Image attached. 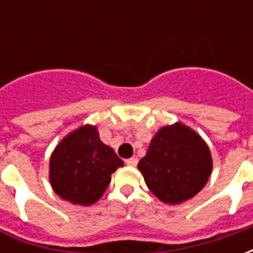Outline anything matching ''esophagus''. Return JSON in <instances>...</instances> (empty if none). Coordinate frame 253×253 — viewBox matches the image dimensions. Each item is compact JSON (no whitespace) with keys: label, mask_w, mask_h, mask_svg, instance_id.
Masks as SVG:
<instances>
[{"label":"esophagus","mask_w":253,"mask_h":253,"mask_svg":"<svg viewBox=\"0 0 253 253\" xmlns=\"http://www.w3.org/2000/svg\"><path fill=\"white\" fill-rule=\"evenodd\" d=\"M126 164L128 165V167H135V165L138 164V159H137V157H131V159H127Z\"/></svg>","instance_id":"obj_1"}]
</instances>
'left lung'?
<instances>
[{
  "mask_svg": "<svg viewBox=\"0 0 253 253\" xmlns=\"http://www.w3.org/2000/svg\"><path fill=\"white\" fill-rule=\"evenodd\" d=\"M146 186L160 201L179 205L199 192L212 169L210 149L190 127L165 126L150 141L138 163Z\"/></svg>",
  "mask_w": 253,
  "mask_h": 253,
  "instance_id": "obj_1",
  "label": "left lung"
}]
</instances>
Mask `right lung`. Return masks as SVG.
I'll return each mask as SVG.
<instances>
[{
  "mask_svg": "<svg viewBox=\"0 0 253 253\" xmlns=\"http://www.w3.org/2000/svg\"><path fill=\"white\" fill-rule=\"evenodd\" d=\"M123 165L114 149L100 141L97 127L85 125L58 143L50 159V183L58 196L74 205L99 201L111 175Z\"/></svg>",
  "mask_w": 253,
  "mask_h": 253,
  "instance_id": "obj_1",
  "label": "right lung"
}]
</instances>
